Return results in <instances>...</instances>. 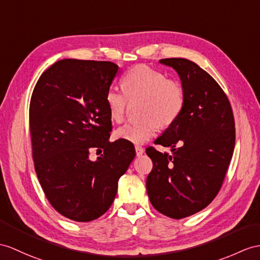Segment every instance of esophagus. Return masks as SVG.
<instances>
[{
    "label": "esophagus",
    "mask_w": 260,
    "mask_h": 260,
    "mask_svg": "<svg viewBox=\"0 0 260 260\" xmlns=\"http://www.w3.org/2000/svg\"><path fill=\"white\" fill-rule=\"evenodd\" d=\"M135 149H136V153H137L138 156L141 155V154L143 153V152H144V149L141 147V145H136Z\"/></svg>",
    "instance_id": "1"
}]
</instances>
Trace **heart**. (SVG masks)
Returning a JSON list of instances; mask_svg holds the SVG:
<instances>
[{"instance_id": "heart-1", "label": "heart", "mask_w": 260, "mask_h": 260, "mask_svg": "<svg viewBox=\"0 0 260 260\" xmlns=\"http://www.w3.org/2000/svg\"><path fill=\"white\" fill-rule=\"evenodd\" d=\"M123 92L110 87L105 101L109 117L121 122L130 103L141 100L143 120L126 123L116 130V137L123 141L141 144L155 135L161 126H169L179 119L185 106V90L180 81L169 79L166 74L147 65H138L122 77Z\"/></svg>"}]
</instances>
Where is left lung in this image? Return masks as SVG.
<instances>
[{
    "label": "left lung",
    "mask_w": 260,
    "mask_h": 260,
    "mask_svg": "<svg viewBox=\"0 0 260 260\" xmlns=\"http://www.w3.org/2000/svg\"><path fill=\"white\" fill-rule=\"evenodd\" d=\"M178 72L185 106L155 140L173 154L147 149L153 168L147 192L157 212L181 219L205 208L223 184L235 148V120L226 93L212 76L185 58H164Z\"/></svg>",
    "instance_id": "left-lung-1"
}]
</instances>
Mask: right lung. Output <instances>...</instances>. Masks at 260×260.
<instances>
[{
  "label": "right lung",
  "mask_w": 260,
  "mask_h": 260,
  "mask_svg": "<svg viewBox=\"0 0 260 260\" xmlns=\"http://www.w3.org/2000/svg\"><path fill=\"white\" fill-rule=\"evenodd\" d=\"M111 61L62 59L37 80L29 104L31 151L37 178L55 210L90 221L109 210L120 176L136 156L132 143L109 141L105 96L118 74ZM103 148L97 161L90 151Z\"/></svg>",
  "instance_id": "add662e5"
}]
</instances>
